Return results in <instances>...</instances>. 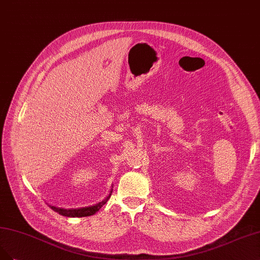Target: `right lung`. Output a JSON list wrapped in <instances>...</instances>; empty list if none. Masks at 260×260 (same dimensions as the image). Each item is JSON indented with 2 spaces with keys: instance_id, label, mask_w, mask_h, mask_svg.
Listing matches in <instances>:
<instances>
[{
  "instance_id": "obj_1",
  "label": "right lung",
  "mask_w": 260,
  "mask_h": 260,
  "mask_svg": "<svg viewBox=\"0 0 260 260\" xmlns=\"http://www.w3.org/2000/svg\"><path fill=\"white\" fill-rule=\"evenodd\" d=\"M113 189L110 190V194L106 197L105 199H103L101 202L96 203L94 205H90V207H85V208H78V209H63V208H58V207H53V205H49V207L57 213H59L60 215L68 216V217H84V216H90L95 214L98 211H99L103 205L107 202V200L110 199V197L112 194Z\"/></svg>"
}]
</instances>
